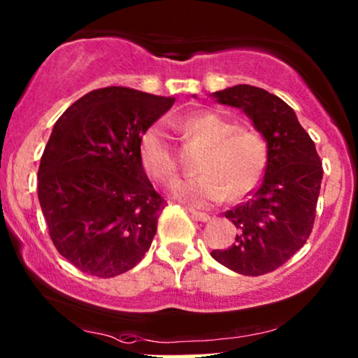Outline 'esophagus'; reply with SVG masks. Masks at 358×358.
I'll return each mask as SVG.
<instances>
[{
  "label": "esophagus",
  "mask_w": 358,
  "mask_h": 358,
  "mask_svg": "<svg viewBox=\"0 0 358 358\" xmlns=\"http://www.w3.org/2000/svg\"><path fill=\"white\" fill-rule=\"evenodd\" d=\"M189 214H191L194 219L201 220V222H207V220L210 219V215H209V214H206V213H199V210H194V209H189Z\"/></svg>",
  "instance_id": "esophagus-1"
}]
</instances>
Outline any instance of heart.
<instances>
[{"label":"heart","instance_id":"obj_1","mask_svg":"<svg viewBox=\"0 0 358 358\" xmlns=\"http://www.w3.org/2000/svg\"><path fill=\"white\" fill-rule=\"evenodd\" d=\"M179 124L202 144L197 178L179 180L174 196L194 206L244 197L257 186L268 159L267 141L259 131L239 127L232 119L214 111L187 114ZM139 157L144 169L159 182H174L179 174V159L169 134L161 124H151L141 134Z\"/></svg>","mask_w":358,"mask_h":358}]
</instances>
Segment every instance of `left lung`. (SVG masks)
Returning a JSON list of instances; mask_svg holds the SVG:
<instances>
[{"mask_svg": "<svg viewBox=\"0 0 358 358\" xmlns=\"http://www.w3.org/2000/svg\"><path fill=\"white\" fill-rule=\"evenodd\" d=\"M214 98L252 119L267 141L268 159L259 187L224 213L237 227L234 244L210 255L242 275H264L284 266L310 236L324 176L322 161L294 109L275 94L237 85L214 92Z\"/></svg>", "mask_w": 358, "mask_h": 358, "instance_id": "8db88e82", "label": "left lung"}]
</instances>
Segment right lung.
<instances>
[{
    "label": "right lung",
    "instance_id": "obj_1",
    "mask_svg": "<svg viewBox=\"0 0 358 358\" xmlns=\"http://www.w3.org/2000/svg\"><path fill=\"white\" fill-rule=\"evenodd\" d=\"M174 101L103 87L56 121L38 169V199L52 244L78 271L116 277L151 247L166 201L145 176L139 139Z\"/></svg>",
    "mask_w": 358,
    "mask_h": 358
}]
</instances>
